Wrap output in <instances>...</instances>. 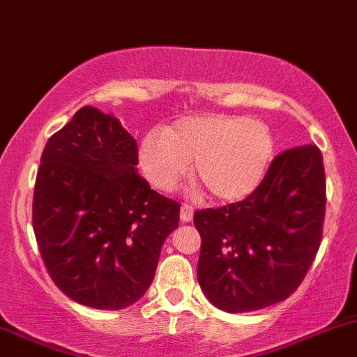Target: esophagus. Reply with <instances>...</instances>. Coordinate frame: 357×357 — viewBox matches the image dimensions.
Returning <instances> with one entry per match:
<instances>
[{"label":"esophagus","mask_w":357,"mask_h":357,"mask_svg":"<svg viewBox=\"0 0 357 357\" xmlns=\"http://www.w3.org/2000/svg\"><path fill=\"white\" fill-rule=\"evenodd\" d=\"M192 218H194L192 206L183 204L182 208H180V220H182L183 223H189V221H192Z\"/></svg>","instance_id":"1"}]
</instances>
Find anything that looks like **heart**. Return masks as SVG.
I'll return each mask as SVG.
<instances>
[{
	"instance_id": "1",
	"label": "heart",
	"mask_w": 357,
	"mask_h": 357,
	"mask_svg": "<svg viewBox=\"0 0 357 357\" xmlns=\"http://www.w3.org/2000/svg\"><path fill=\"white\" fill-rule=\"evenodd\" d=\"M274 156V137L264 122L247 116H197L167 131H149L139 144V163L153 187L168 190L189 172L220 202L254 194Z\"/></svg>"
}]
</instances>
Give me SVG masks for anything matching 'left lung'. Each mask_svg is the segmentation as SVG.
Instances as JSON below:
<instances>
[{"instance_id":"left-lung-1","label":"left lung","mask_w":357,"mask_h":357,"mask_svg":"<svg viewBox=\"0 0 357 357\" xmlns=\"http://www.w3.org/2000/svg\"><path fill=\"white\" fill-rule=\"evenodd\" d=\"M325 170L315 144L272 160L247 199L195 211L197 281L216 308L245 313L289 298L315 260L325 218Z\"/></svg>"}]
</instances>
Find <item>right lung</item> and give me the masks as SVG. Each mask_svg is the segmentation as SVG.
Masks as SVG:
<instances>
[{
    "mask_svg": "<svg viewBox=\"0 0 357 357\" xmlns=\"http://www.w3.org/2000/svg\"><path fill=\"white\" fill-rule=\"evenodd\" d=\"M137 144L85 105L40 156L32 223L54 284L79 305L122 310L148 291L180 204L137 174Z\"/></svg>",
    "mask_w": 357,
    "mask_h": 357,
    "instance_id": "add662e5",
    "label": "right lung"
}]
</instances>
